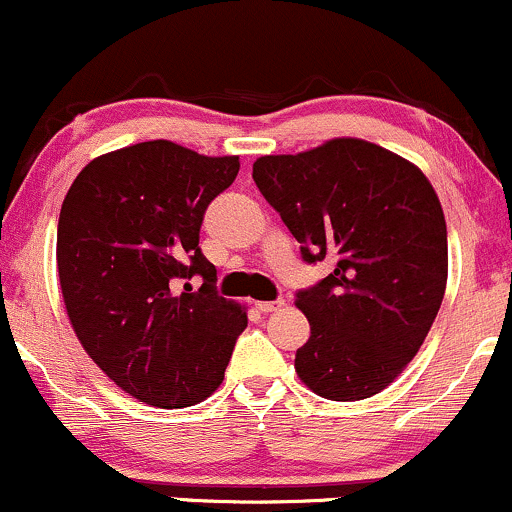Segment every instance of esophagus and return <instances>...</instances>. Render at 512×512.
I'll return each instance as SVG.
<instances>
[{
    "label": "esophagus",
    "mask_w": 512,
    "mask_h": 512,
    "mask_svg": "<svg viewBox=\"0 0 512 512\" xmlns=\"http://www.w3.org/2000/svg\"><path fill=\"white\" fill-rule=\"evenodd\" d=\"M284 306V299H277V301H257V308H260L262 313H272V311H279V308Z\"/></svg>",
    "instance_id": "esophagus-1"
}]
</instances>
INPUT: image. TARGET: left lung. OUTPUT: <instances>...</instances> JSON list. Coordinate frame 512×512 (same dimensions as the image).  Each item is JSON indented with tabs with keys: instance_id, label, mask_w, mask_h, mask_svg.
I'll list each match as a JSON object with an SVG mask.
<instances>
[{
	"instance_id": "left-lung-1",
	"label": "left lung",
	"mask_w": 512,
	"mask_h": 512,
	"mask_svg": "<svg viewBox=\"0 0 512 512\" xmlns=\"http://www.w3.org/2000/svg\"><path fill=\"white\" fill-rule=\"evenodd\" d=\"M252 179L301 243L308 265L335 262L296 291L311 338L296 372L318 396L362 401L391 384L423 345L447 286V226L418 167L357 138L265 155Z\"/></svg>"
}]
</instances>
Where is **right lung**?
<instances>
[{"label":"right lung","mask_w":512,"mask_h":512,"mask_svg":"<svg viewBox=\"0 0 512 512\" xmlns=\"http://www.w3.org/2000/svg\"><path fill=\"white\" fill-rule=\"evenodd\" d=\"M240 170L148 140L89 162L58 221L67 316L94 364L138 401L184 408L221 386L247 316L216 291L199 247L204 213ZM202 286L191 291L188 279Z\"/></svg>","instance_id":"right-lung-1"}]
</instances>
